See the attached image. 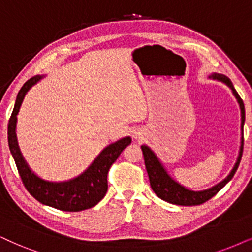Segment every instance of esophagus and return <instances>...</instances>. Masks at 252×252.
<instances>
[{
	"instance_id": "1",
	"label": "esophagus",
	"mask_w": 252,
	"mask_h": 252,
	"mask_svg": "<svg viewBox=\"0 0 252 252\" xmlns=\"http://www.w3.org/2000/svg\"><path fill=\"white\" fill-rule=\"evenodd\" d=\"M143 135H144V132H143L142 129H135L132 131V137L135 139H141L142 137H143Z\"/></svg>"
}]
</instances>
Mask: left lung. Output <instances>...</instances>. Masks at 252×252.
Listing matches in <instances>:
<instances>
[{"mask_svg":"<svg viewBox=\"0 0 252 252\" xmlns=\"http://www.w3.org/2000/svg\"><path fill=\"white\" fill-rule=\"evenodd\" d=\"M209 78L213 80H219L222 81L223 84L228 86L231 89L232 94L236 97L238 104H240L241 109V146H240V152H238V157L236 163H235L234 167L230 173L228 174L227 178H224L221 183H219L215 186L211 187V189H207L203 190H192L186 189V187L180 185L178 181H176L172 178L170 174L167 173L166 168L164 167V165L161 164V161L159 160V158L156 156V154L149 148L148 145H142V151L143 156H144V161H145V167L148 171V176L150 179V185H151V189L156 193V195L160 197L164 201L173 203V205H179V206H196L201 205V203L208 201L209 199H212L220 189H222L227 185L229 181L232 179L235 172L237 171L238 165H240L242 154H243V126H244V121H245V110H244V103L240 97V95L236 92V89L232 86V82L228 76L223 74H219V73H213L212 75H209Z\"/></svg>","mask_w":252,"mask_h":252,"instance_id":"obj_1","label":"left lung"}]
</instances>
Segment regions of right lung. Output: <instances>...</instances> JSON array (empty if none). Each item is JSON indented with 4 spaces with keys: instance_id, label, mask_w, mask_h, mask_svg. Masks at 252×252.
I'll return each instance as SVG.
<instances>
[{
    "instance_id": "right-lung-1",
    "label": "right lung",
    "mask_w": 252,
    "mask_h": 252,
    "mask_svg": "<svg viewBox=\"0 0 252 252\" xmlns=\"http://www.w3.org/2000/svg\"><path fill=\"white\" fill-rule=\"evenodd\" d=\"M43 78V75L33 76L25 82L18 92L14 110L8 124L9 149L25 189L37 201L65 212L85 211L97 205L106 195L108 189V171L119 158L121 152L131 143V138L124 137L108 145L94 159L87 170L71 180L57 183V181L41 179L29 167L22 156L16 137V122H17V114L29 89Z\"/></svg>"
}]
</instances>
